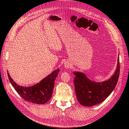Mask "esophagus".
Here are the masks:
<instances>
[{"label": "esophagus", "mask_w": 129, "mask_h": 129, "mask_svg": "<svg viewBox=\"0 0 129 129\" xmlns=\"http://www.w3.org/2000/svg\"><path fill=\"white\" fill-rule=\"evenodd\" d=\"M65 68H69L71 67V64H69V62H65Z\"/></svg>", "instance_id": "1"}]
</instances>
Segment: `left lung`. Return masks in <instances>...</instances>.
Wrapping results in <instances>:
<instances>
[{
    "label": "left lung",
    "mask_w": 129,
    "mask_h": 129,
    "mask_svg": "<svg viewBox=\"0 0 129 129\" xmlns=\"http://www.w3.org/2000/svg\"><path fill=\"white\" fill-rule=\"evenodd\" d=\"M120 72L119 58L117 68L114 75L108 80L96 83L90 80L84 73L75 72L74 84L76 95L80 104L84 106H92L102 103L115 88Z\"/></svg>",
    "instance_id": "1"
}]
</instances>
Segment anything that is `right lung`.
<instances>
[{"label":"right lung","instance_id":"obj_1","mask_svg":"<svg viewBox=\"0 0 129 129\" xmlns=\"http://www.w3.org/2000/svg\"><path fill=\"white\" fill-rule=\"evenodd\" d=\"M60 69L54 71L37 84L30 87H23L18 85L13 81L7 73L10 83L15 91L26 101L36 104H44L52 97L54 81Z\"/></svg>","mask_w":129,"mask_h":129}]
</instances>
